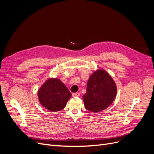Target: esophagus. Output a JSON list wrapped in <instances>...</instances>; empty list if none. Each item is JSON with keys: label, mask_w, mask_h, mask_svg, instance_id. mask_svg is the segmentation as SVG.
<instances>
[{"label": "esophagus", "mask_w": 154, "mask_h": 154, "mask_svg": "<svg viewBox=\"0 0 154 154\" xmlns=\"http://www.w3.org/2000/svg\"><path fill=\"white\" fill-rule=\"evenodd\" d=\"M79 95H80V94H79V93H73L72 94V96L73 97H79Z\"/></svg>", "instance_id": "1"}]
</instances>
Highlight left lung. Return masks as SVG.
Returning <instances> with one entry per match:
<instances>
[{
  "mask_svg": "<svg viewBox=\"0 0 154 154\" xmlns=\"http://www.w3.org/2000/svg\"><path fill=\"white\" fill-rule=\"evenodd\" d=\"M117 86L113 78L103 69H98L90 76L87 92L83 95L85 107L92 112L107 109L114 100Z\"/></svg>",
  "mask_w": 154,
  "mask_h": 154,
  "instance_id": "obj_1",
  "label": "left lung"
}]
</instances>
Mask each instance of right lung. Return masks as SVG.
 Wrapping results in <instances>:
<instances>
[{
	"mask_svg": "<svg viewBox=\"0 0 154 154\" xmlns=\"http://www.w3.org/2000/svg\"><path fill=\"white\" fill-rule=\"evenodd\" d=\"M71 94L66 86L56 78H49L38 90L41 105L51 112L63 109L69 100Z\"/></svg>",
	"mask_w": 154,
	"mask_h": 154,
	"instance_id": "add662e5",
	"label": "right lung"
}]
</instances>
